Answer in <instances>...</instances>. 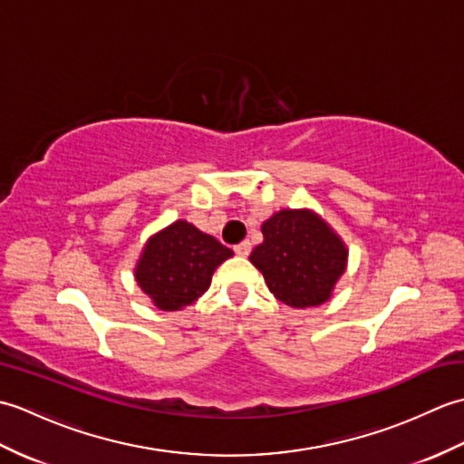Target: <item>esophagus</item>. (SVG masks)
Wrapping results in <instances>:
<instances>
[{
	"label": "esophagus",
	"instance_id": "esophagus-1",
	"mask_svg": "<svg viewBox=\"0 0 464 464\" xmlns=\"http://www.w3.org/2000/svg\"><path fill=\"white\" fill-rule=\"evenodd\" d=\"M235 253H237L239 257H247V255L251 253V243L249 241H243L239 245H235Z\"/></svg>",
	"mask_w": 464,
	"mask_h": 464
}]
</instances>
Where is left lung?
<instances>
[{
  "mask_svg": "<svg viewBox=\"0 0 464 464\" xmlns=\"http://www.w3.org/2000/svg\"><path fill=\"white\" fill-rule=\"evenodd\" d=\"M263 243L249 255L269 291L295 309L327 303L347 269L341 235L313 209H281L261 225Z\"/></svg>",
  "mask_w": 464,
  "mask_h": 464,
  "instance_id": "1",
  "label": "left lung"
}]
</instances>
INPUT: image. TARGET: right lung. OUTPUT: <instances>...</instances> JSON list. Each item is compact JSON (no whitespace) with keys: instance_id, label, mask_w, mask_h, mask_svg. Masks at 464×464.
I'll use <instances>...</instances> for the list:
<instances>
[{"instance_id":"add662e5","label":"right lung","mask_w":464,"mask_h":464,"mask_svg":"<svg viewBox=\"0 0 464 464\" xmlns=\"http://www.w3.org/2000/svg\"><path fill=\"white\" fill-rule=\"evenodd\" d=\"M233 251L185 219H177L145 241L135 263V281L161 311L189 307L209 289L215 269Z\"/></svg>"}]
</instances>
